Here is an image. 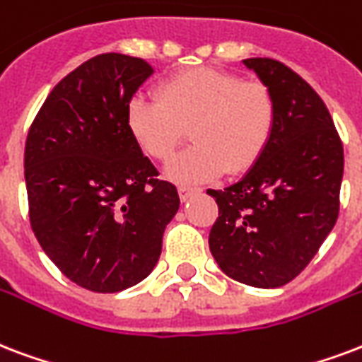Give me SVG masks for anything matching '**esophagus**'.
<instances>
[{
  "instance_id": "esophagus-1",
  "label": "esophagus",
  "mask_w": 362,
  "mask_h": 362,
  "mask_svg": "<svg viewBox=\"0 0 362 362\" xmlns=\"http://www.w3.org/2000/svg\"><path fill=\"white\" fill-rule=\"evenodd\" d=\"M199 189L197 187H187V186H180L178 187V195H180V201H187L192 197L193 193H197Z\"/></svg>"
}]
</instances>
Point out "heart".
I'll return each mask as SVG.
<instances>
[{
    "label": "heart",
    "mask_w": 362,
    "mask_h": 362,
    "mask_svg": "<svg viewBox=\"0 0 362 362\" xmlns=\"http://www.w3.org/2000/svg\"><path fill=\"white\" fill-rule=\"evenodd\" d=\"M277 125L275 96L260 81L214 68H192L157 85V100L134 96L125 107V127L151 159H169L187 129L195 144L165 167L176 184L216 180L230 169L255 167Z\"/></svg>",
    "instance_id": "b5f03b06"
}]
</instances>
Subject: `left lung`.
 I'll return each mask as SVG.
<instances>
[{
    "label": "left lung",
    "mask_w": 362,
    "mask_h": 362,
    "mask_svg": "<svg viewBox=\"0 0 362 362\" xmlns=\"http://www.w3.org/2000/svg\"><path fill=\"white\" fill-rule=\"evenodd\" d=\"M275 96L267 150L241 180L206 189L218 203L209 247L231 279L277 288L303 272L340 211L344 146L325 102L279 60L247 59Z\"/></svg>",
    "instance_id": "left-lung-1"
}]
</instances>
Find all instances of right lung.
<instances>
[{
  "instance_id": "obj_1",
  "label": "right lung",
  "mask_w": 362,
  "mask_h": 362,
  "mask_svg": "<svg viewBox=\"0 0 362 362\" xmlns=\"http://www.w3.org/2000/svg\"><path fill=\"white\" fill-rule=\"evenodd\" d=\"M153 74L119 52L93 57L49 93L26 138L30 222L52 264L93 292L146 279L180 197L140 151L125 107Z\"/></svg>"
}]
</instances>
